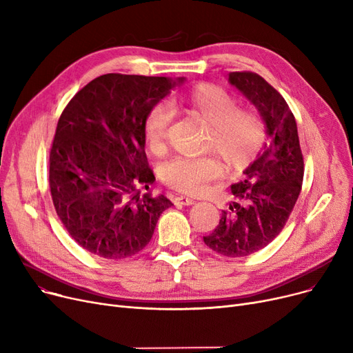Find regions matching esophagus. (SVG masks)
Segmentation results:
<instances>
[{"label":"esophagus","instance_id":"obj_1","mask_svg":"<svg viewBox=\"0 0 353 353\" xmlns=\"http://www.w3.org/2000/svg\"><path fill=\"white\" fill-rule=\"evenodd\" d=\"M174 203H177V205H183V206H192V205H194V200L190 197H186V196H177L174 199Z\"/></svg>","mask_w":353,"mask_h":353}]
</instances>
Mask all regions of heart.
<instances>
[{
  "instance_id": "b5f03b06",
  "label": "heart",
  "mask_w": 353,
  "mask_h": 353,
  "mask_svg": "<svg viewBox=\"0 0 353 353\" xmlns=\"http://www.w3.org/2000/svg\"><path fill=\"white\" fill-rule=\"evenodd\" d=\"M170 103L206 123L201 150L216 155L230 170L243 167L262 144L261 121L250 110L237 107V100L219 85L209 83L193 85L179 92ZM169 123L170 113L163 104L154 105L145 114L143 136L150 150H161ZM215 158L173 157L159 165V177L179 192L201 193L221 172V163Z\"/></svg>"
}]
</instances>
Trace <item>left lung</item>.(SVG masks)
<instances>
[{
	"label": "left lung",
	"mask_w": 353,
	"mask_h": 353,
	"mask_svg": "<svg viewBox=\"0 0 353 353\" xmlns=\"http://www.w3.org/2000/svg\"><path fill=\"white\" fill-rule=\"evenodd\" d=\"M229 83L257 108L265 143L245 177L232 184L234 201L203 240L216 253L243 257L266 248L286 225L302 189L303 156L298 125L279 92L250 71L230 72Z\"/></svg>",
	"instance_id": "8db88e82"
}]
</instances>
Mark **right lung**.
<instances>
[{"mask_svg":"<svg viewBox=\"0 0 353 353\" xmlns=\"http://www.w3.org/2000/svg\"><path fill=\"white\" fill-rule=\"evenodd\" d=\"M184 80L104 74L64 108L50 152V189L64 228L87 252L108 261L139 253L173 205L140 192L156 180L143 123Z\"/></svg>","mask_w":353,"mask_h":353,"instance_id":"right-lung-1","label":"right lung"}]
</instances>
